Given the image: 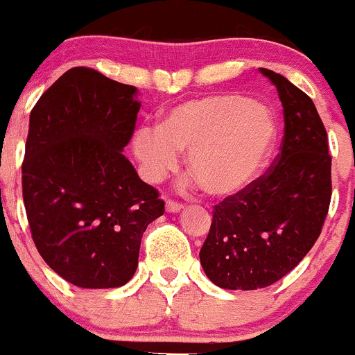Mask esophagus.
Masks as SVG:
<instances>
[{
    "mask_svg": "<svg viewBox=\"0 0 355 355\" xmlns=\"http://www.w3.org/2000/svg\"><path fill=\"white\" fill-rule=\"evenodd\" d=\"M184 209V204L175 202V200H166V211L168 213H180Z\"/></svg>",
    "mask_w": 355,
    "mask_h": 355,
    "instance_id": "1",
    "label": "esophagus"
}]
</instances>
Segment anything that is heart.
Here are the masks:
<instances>
[{"label": "heart", "instance_id": "1", "mask_svg": "<svg viewBox=\"0 0 355 355\" xmlns=\"http://www.w3.org/2000/svg\"><path fill=\"white\" fill-rule=\"evenodd\" d=\"M273 110L242 94H211L171 108L157 128H139L135 157L149 182H159L187 151V168L204 192L230 198L259 178L278 142Z\"/></svg>", "mask_w": 355, "mask_h": 355}]
</instances>
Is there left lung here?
Wrapping results in <instances>:
<instances>
[{
    "label": "left lung",
    "mask_w": 355,
    "mask_h": 355,
    "mask_svg": "<svg viewBox=\"0 0 355 355\" xmlns=\"http://www.w3.org/2000/svg\"><path fill=\"white\" fill-rule=\"evenodd\" d=\"M259 71L277 87L285 134L270 170L214 206L199 257L227 290L270 287L290 273L320 237L331 199L328 135L313 99L284 75Z\"/></svg>",
    "instance_id": "left-lung-1"
}]
</instances>
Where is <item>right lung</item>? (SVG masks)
<instances>
[{
	"label": "right lung",
	"mask_w": 355,
	"mask_h": 355,
	"mask_svg": "<svg viewBox=\"0 0 355 355\" xmlns=\"http://www.w3.org/2000/svg\"><path fill=\"white\" fill-rule=\"evenodd\" d=\"M134 85L75 67L35 103L22 164L27 220L39 254L80 288L121 287L137 270L141 239L164 213L125 146L141 101Z\"/></svg>",
	"instance_id": "add662e5"
}]
</instances>
